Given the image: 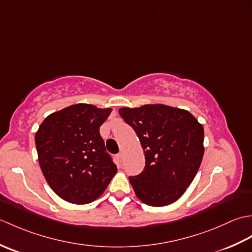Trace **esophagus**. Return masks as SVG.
I'll list each match as a JSON object with an SVG mask.
<instances>
[{
  "label": "esophagus",
  "mask_w": 252,
  "mask_h": 252,
  "mask_svg": "<svg viewBox=\"0 0 252 252\" xmlns=\"http://www.w3.org/2000/svg\"><path fill=\"white\" fill-rule=\"evenodd\" d=\"M118 158H119L120 160H122V159H123V154H122V153H120L119 155H118Z\"/></svg>",
  "instance_id": "obj_1"
}]
</instances>
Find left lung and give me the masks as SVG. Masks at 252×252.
<instances>
[{"label":"left lung","instance_id":"left-lung-1","mask_svg":"<svg viewBox=\"0 0 252 252\" xmlns=\"http://www.w3.org/2000/svg\"><path fill=\"white\" fill-rule=\"evenodd\" d=\"M119 115L135 131L145 168L129 181L136 197L153 207L173 203L186 191L203 157V126L189 111L162 104L123 107Z\"/></svg>","mask_w":252,"mask_h":252}]
</instances>
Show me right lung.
Segmentation results:
<instances>
[{
  "instance_id": "right-lung-1",
  "label": "right lung",
  "mask_w": 252,
  "mask_h": 252,
  "mask_svg": "<svg viewBox=\"0 0 252 252\" xmlns=\"http://www.w3.org/2000/svg\"><path fill=\"white\" fill-rule=\"evenodd\" d=\"M111 108L76 104L47 116L36 131L37 159L47 184L76 205L94 201L117 172L99 126Z\"/></svg>"
}]
</instances>
